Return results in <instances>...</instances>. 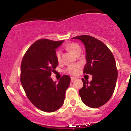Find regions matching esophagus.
I'll use <instances>...</instances> for the list:
<instances>
[{
  "label": "esophagus",
  "instance_id": "obj_1",
  "mask_svg": "<svg viewBox=\"0 0 131 131\" xmlns=\"http://www.w3.org/2000/svg\"><path fill=\"white\" fill-rule=\"evenodd\" d=\"M76 79V78H74V77H71V82H73V81H75Z\"/></svg>",
  "mask_w": 131,
  "mask_h": 131
}]
</instances>
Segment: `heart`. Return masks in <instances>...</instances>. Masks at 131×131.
<instances>
[{"mask_svg": "<svg viewBox=\"0 0 131 131\" xmlns=\"http://www.w3.org/2000/svg\"><path fill=\"white\" fill-rule=\"evenodd\" d=\"M66 48H67V50L70 51L72 53L74 54V55H76L78 52H81V49L80 46L76 43H70L67 44L66 46ZM56 57L58 61H60L61 59V52L60 51H57L56 53ZM80 68V65L79 64H76V65H71L69 66L68 68L67 71L69 73L71 74H78V69Z\"/></svg>", "mask_w": 131, "mask_h": 131, "instance_id": "b5f03b06", "label": "heart"}]
</instances>
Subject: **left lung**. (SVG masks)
<instances>
[{"mask_svg": "<svg viewBox=\"0 0 131 131\" xmlns=\"http://www.w3.org/2000/svg\"><path fill=\"white\" fill-rule=\"evenodd\" d=\"M72 39L81 40L84 45L87 63L84 73L92 76L91 82L82 79L81 100L89 107L99 108L108 101L115 91L118 78L115 58L108 48L94 37L82 35Z\"/></svg>", "mask_w": 131, "mask_h": 131, "instance_id": "1", "label": "left lung"}]
</instances>
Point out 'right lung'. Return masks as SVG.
Listing matches in <instances>:
<instances>
[{
    "label": "right lung",
    "instance_id": "obj_1",
    "mask_svg": "<svg viewBox=\"0 0 131 131\" xmlns=\"http://www.w3.org/2000/svg\"><path fill=\"white\" fill-rule=\"evenodd\" d=\"M63 40L42 39L35 42L27 50L21 64V83L26 94L36 107L46 112H53L63 104L65 92L71 78L64 75L58 82L50 78L58 64L57 48Z\"/></svg>",
    "mask_w": 131,
    "mask_h": 131
}]
</instances>
